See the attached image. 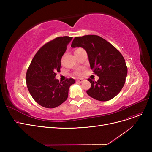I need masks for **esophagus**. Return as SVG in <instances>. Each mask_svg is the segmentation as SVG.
<instances>
[{"mask_svg":"<svg viewBox=\"0 0 152 152\" xmlns=\"http://www.w3.org/2000/svg\"><path fill=\"white\" fill-rule=\"evenodd\" d=\"M76 81L77 83H83L84 81V79H81V78H79V79H76Z\"/></svg>","mask_w":152,"mask_h":152,"instance_id":"1","label":"esophagus"}]
</instances>
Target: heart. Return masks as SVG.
<instances>
[{"mask_svg": "<svg viewBox=\"0 0 152 152\" xmlns=\"http://www.w3.org/2000/svg\"><path fill=\"white\" fill-rule=\"evenodd\" d=\"M81 49V48H78V49H77L76 50H78V49Z\"/></svg>", "mask_w": 152, "mask_h": 152, "instance_id": "b5f03b06", "label": "heart"}]
</instances>
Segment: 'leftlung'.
<instances>
[{
    "instance_id": "left-lung-1",
    "label": "left lung",
    "mask_w": 152,
    "mask_h": 152,
    "mask_svg": "<svg viewBox=\"0 0 152 152\" xmlns=\"http://www.w3.org/2000/svg\"><path fill=\"white\" fill-rule=\"evenodd\" d=\"M71 46L81 47L86 50L91 69L99 77L97 81L87 79L91 87L87 94L102 102L116 97L124 85L127 73L121 53L112 44L97 35L76 37Z\"/></svg>"
}]
</instances>
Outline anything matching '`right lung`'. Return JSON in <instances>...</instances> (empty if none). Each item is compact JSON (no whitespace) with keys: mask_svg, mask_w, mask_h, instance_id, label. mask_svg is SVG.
I'll use <instances>...</instances> for the list:
<instances>
[{"mask_svg":"<svg viewBox=\"0 0 152 152\" xmlns=\"http://www.w3.org/2000/svg\"><path fill=\"white\" fill-rule=\"evenodd\" d=\"M72 37H58L47 42L34 55L26 72L28 91L33 99L41 106L54 108L60 105L68 96L69 87L75 83L69 78L63 82L55 79L60 73L61 60Z\"/></svg>","mask_w":152,"mask_h":152,"instance_id":"1","label":"right lung"}]
</instances>
